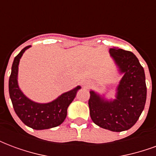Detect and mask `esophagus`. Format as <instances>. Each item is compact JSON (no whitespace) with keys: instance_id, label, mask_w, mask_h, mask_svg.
<instances>
[{"instance_id":"34e87169","label":"esophagus","mask_w":156,"mask_h":156,"mask_svg":"<svg viewBox=\"0 0 156 156\" xmlns=\"http://www.w3.org/2000/svg\"><path fill=\"white\" fill-rule=\"evenodd\" d=\"M82 85H83V87L85 88H89L90 86H91V82L90 81H83L82 83Z\"/></svg>"}]
</instances>
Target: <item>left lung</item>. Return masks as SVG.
<instances>
[{"mask_svg":"<svg viewBox=\"0 0 156 156\" xmlns=\"http://www.w3.org/2000/svg\"><path fill=\"white\" fill-rule=\"evenodd\" d=\"M109 53L119 73L123 76L115 90V98H108L105 94L90 90L88 106L95 124L121 132L134 126L144 110L147 94L145 75L133 52L113 48H109Z\"/></svg>","mask_w":156,"mask_h":156,"instance_id":"8db88e82","label":"left lung"}]
</instances>
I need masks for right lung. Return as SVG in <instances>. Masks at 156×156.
<instances>
[{
    "instance_id": "add662e5",
    "label": "right lung",
    "mask_w": 156,
    "mask_h": 156,
    "mask_svg": "<svg viewBox=\"0 0 156 156\" xmlns=\"http://www.w3.org/2000/svg\"><path fill=\"white\" fill-rule=\"evenodd\" d=\"M23 48L12 63V73L9 78V94L16 114L24 124L33 129L41 130L57 127L65 120L68 108L76 97L81 86L62 94L49 103H37L27 98L18 84V66L20 59L27 49Z\"/></svg>"
}]
</instances>
